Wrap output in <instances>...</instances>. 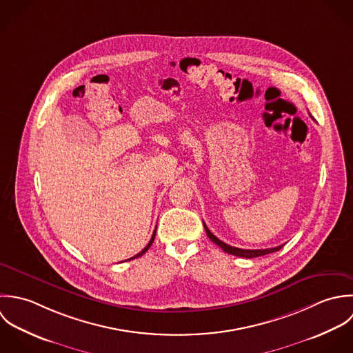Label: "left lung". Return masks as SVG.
<instances>
[{"label": "left lung", "mask_w": 353, "mask_h": 353, "mask_svg": "<svg viewBox=\"0 0 353 353\" xmlns=\"http://www.w3.org/2000/svg\"><path fill=\"white\" fill-rule=\"evenodd\" d=\"M203 226H205V230L209 236V239L212 240V243H215L218 247H221L225 252L228 254H232V255H236V256H240V258H256V256H262V255H266V254H272V252H276V251H280L282 248V245L279 247H274V248H266V250H243V248H237V247H232L223 241H221L218 237H215L212 234V232L209 230V228L206 226V223L203 222Z\"/></svg>", "instance_id": "left-lung-1"}]
</instances>
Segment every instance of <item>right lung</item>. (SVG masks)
<instances>
[{"mask_svg":"<svg viewBox=\"0 0 353 353\" xmlns=\"http://www.w3.org/2000/svg\"><path fill=\"white\" fill-rule=\"evenodd\" d=\"M155 232H157V228L154 229V233H152V236H151V239H150V241H148V244L141 250V252L139 254H137L135 256H132V258H130V259H127V261H131V259H135V258H139V256H141L150 247H151V244H152V241H154V237H155Z\"/></svg>","mask_w":353,"mask_h":353,"instance_id":"obj_1","label":"right lung"}]
</instances>
